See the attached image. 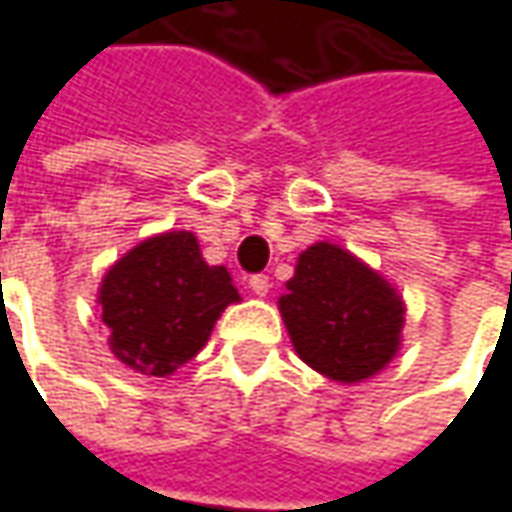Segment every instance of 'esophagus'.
<instances>
[{"label": "esophagus", "mask_w": 512, "mask_h": 512, "mask_svg": "<svg viewBox=\"0 0 512 512\" xmlns=\"http://www.w3.org/2000/svg\"><path fill=\"white\" fill-rule=\"evenodd\" d=\"M249 289L255 292L257 298H266V295H269V289H272V283H269L266 275H252V278H249Z\"/></svg>", "instance_id": "34e87169"}]
</instances>
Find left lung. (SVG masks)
<instances>
[{"label": "left lung", "instance_id": "left-lung-1", "mask_svg": "<svg viewBox=\"0 0 512 512\" xmlns=\"http://www.w3.org/2000/svg\"><path fill=\"white\" fill-rule=\"evenodd\" d=\"M303 364L338 384L378 375L401 349L404 298L381 272L335 243H312L278 298Z\"/></svg>", "mask_w": 512, "mask_h": 512}]
</instances>
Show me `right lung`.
Masks as SVG:
<instances>
[{"mask_svg":"<svg viewBox=\"0 0 512 512\" xmlns=\"http://www.w3.org/2000/svg\"><path fill=\"white\" fill-rule=\"evenodd\" d=\"M237 300L229 269L209 266L191 232L145 237L105 272L97 292L114 358L148 378L189 364Z\"/></svg>","mask_w":512,"mask_h":512,"instance_id":"add662e5","label":"right lung"}]
</instances>
